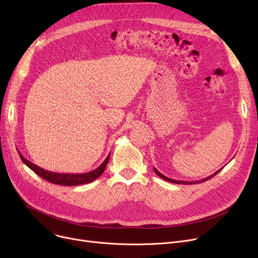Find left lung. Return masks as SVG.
I'll use <instances>...</instances> for the list:
<instances>
[{
    "label": "left lung",
    "instance_id": "obj_1",
    "mask_svg": "<svg viewBox=\"0 0 258 258\" xmlns=\"http://www.w3.org/2000/svg\"><path fill=\"white\" fill-rule=\"evenodd\" d=\"M154 170H155V172L159 175L160 178H162L163 180H165V181H168V182H170V183H175V184H184V185H186V184H197V183H202V182H205V181H207V180H209V179H211L213 175H215L216 173H218L219 171H221L222 170V168L221 169H219L218 171H215L213 174H211V175H209V177H207V178H205V179H202V180H199V181H192V182H189V181H178V180H172V179H169V178H167V177H165L164 174H162L158 169H156L155 167H154Z\"/></svg>",
    "mask_w": 258,
    "mask_h": 258
}]
</instances>
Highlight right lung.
<instances>
[{
	"instance_id": "1",
	"label": "right lung",
	"mask_w": 258,
	"mask_h": 258,
	"mask_svg": "<svg viewBox=\"0 0 258 258\" xmlns=\"http://www.w3.org/2000/svg\"><path fill=\"white\" fill-rule=\"evenodd\" d=\"M110 156L111 155H108L106 157V159L102 162L100 166H98L96 169H94L92 171H89L86 173H59V172H52V171L46 170L44 168H40L39 166L33 164L32 162L27 160L20 154V157L24 163L28 166L32 171H34L37 175H39L40 178H43L46 181L51 182L53 184H58V185H63V186H76V185L91 183L94 180H96L104 171V169L108 163V160H110Z\"/></svg>"
}]
</instances>
